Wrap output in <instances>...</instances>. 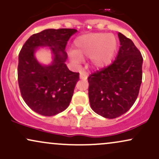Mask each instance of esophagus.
I'll return each mask as SVG.
<instances>
[{
    "label": "esophagus",
    "instance_id": "obj_1",
    "mask_svg": "<svg viewBox=\"0 0 159 159\" xmlns=\"http://www.w3.org/2000/svg\"><path fill=\"white\" fill-rule=\"evenodd\" d=\"M80 78H81V79H82V80H86L87 78V73H86V72H81V73H80Z\"/></svg>",
    "mask_w": 159,
    "mask_h": 159
}]
</instances>
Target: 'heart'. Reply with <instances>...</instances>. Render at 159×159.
<instances>
[{
	"instance_id": "heart-1",
	"label": "heart",
	"mask_w": 159,
	"mask_h": 159,
	"mask_svg": "<svg viewBox=\"0 0 159 159\" xmlns=\"http://www.w3.org/2000/svg\"><path fill=\"white\" fill-rule=\"evenodd\" d=\"M75 50L69 52L74 63H79L82 58L90 57L93 66L102 68L111 63L116 49L114 36L104 33L85 34L74 41Z\"/></svg>"
}]
</instances>
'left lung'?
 <instances>
[{"instance_id":"obj_1","label":"left lung","mask_w":159,"mask_h":159,"mask_svg":"<svg viewBox=\"0 0 159 159\" xmlns=\"http://www.w3.org/2000/svg\"><path fill=\"white\" fill-rule=\"evenodd\" d=\"M120 47L111 65L89 75L91 108L107 119L126 113L135 102L142 82L143 57L133 42L118 34Z\"/></svg>"}]
</instances>
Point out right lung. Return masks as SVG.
I'll list each match as a JSON object with an SVG mask.
<instances>
[{"label":"right lung","mask_w":159,"mask_h":159,"mask_svg":"<svg viewBox=\"0 0 159 159\" xmlns=\"http://www.w3.org/2000/svg\"><path fill=\"white\" fill-rule=\"evenodd\" d=\"M75 29H47L33 34L19 54L18 81L21 95L29 107L38 114L52 116L68 107L79 73L65 64L67 42ZM48 46L55 54L50 66L39 65L34 57L37 47Z\"/></svg>","instance_id":"1"}]
</instances>
